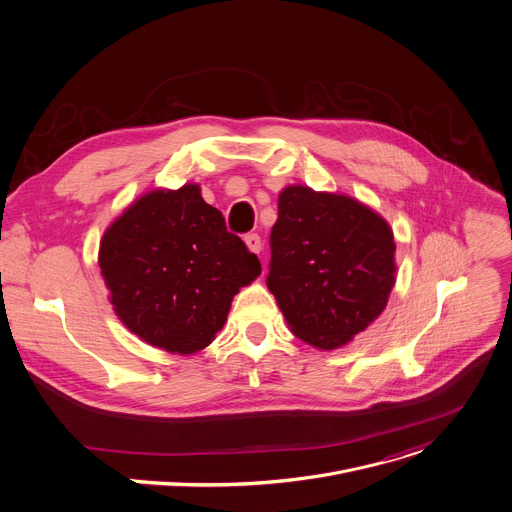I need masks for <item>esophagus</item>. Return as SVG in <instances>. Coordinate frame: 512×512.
<instances>
[{
	"label": "esophagus",
	"instance_id": "34e87169",
	"mask_svg": "<svg viewBox=\"0 0 512 512\" xmlns=\"http://www.w3.org/2000/svg\"><path fill=\"white\" fill-rule=\"evenodd\" d=\"M245 245L249 247V251L259 253L261 251V237L257 235V232H249V235H245Z\"/></svg>",
	"mask_w": 512,
	"mask_h": 512
}]
</instances>
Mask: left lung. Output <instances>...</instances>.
Instances as JSON below:
<instances>
[{"mask_svg":"<svg viewBox=\"0 0 512 512\" xmlns=\"http://www.w3.org/2000/svg\"><path fill=\"white\" fill-rule=\"evenodd\" d=\"M269 245L267 288L304 343L343 347L386 308L396 282L394 232L355 198L288 185Z\"/></svg>","mask_w":512,"mask_h":512,"instance_id":"left-lung-1","label":"left lung"}]
</instances>
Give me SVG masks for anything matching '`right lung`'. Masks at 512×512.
Here are the masks:
<instances>
[{
    "mask_svg": "<svg viewBox=\"0 0 512 512\" xmlns=\"http://www.w3.org/2000/svg\"><path fill=\"white\" fill-rule=\"evenodd\" d=\"M100 267L124 327L179 355L208 347L232 298L261 273L257 255L226 230L196 183L130 204L104 232Z\"/></svg>",
    "mask_w": 512,
    "mask_h": 512,
    "instance_id": "add662e5",
    "label": "right lung"
}]
</instances>
